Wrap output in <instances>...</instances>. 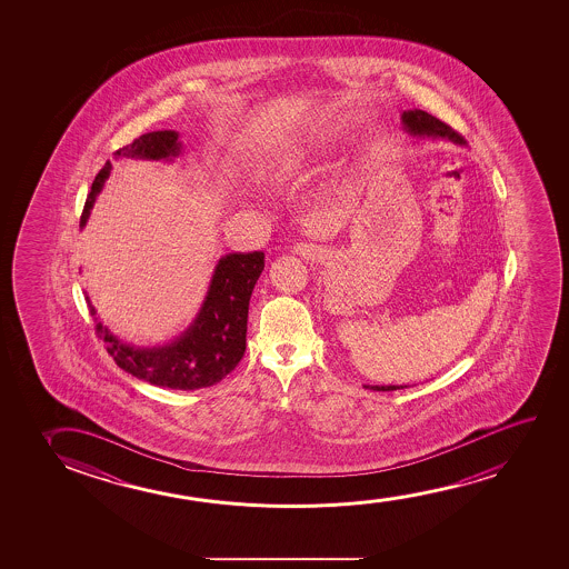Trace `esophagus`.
<instances>
[{
  "mask_svg": "<svg viewBox=\"0 0 569 569\" xmlns=\"http://www.w3.org/2000/svg\"><path fill=\"white\" fill-rule=\"evenodd\" d=\"M293 250H296L299 257L303 258H315L320 254L319 247H315L311 242H299V244H296V249Z\"/></svg>",
  "mask_w": 569,
  "mask_h": 569,
  "instance_id": "obj_1",
  "label": "esophagus"
}]
</instances>
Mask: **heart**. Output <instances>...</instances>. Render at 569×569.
Here are the masks:
<instances>
[{
	"instance_id": "obj_1",
	"label": "heart",
	"mask_w": 569,
	"mask_h": 569,
	"mask_svg": "<svg viewBox=\"0 0 569 569\" xmlns=\"http://www.w3.org/2000/svg\"><path fill=\"white\" fill-rule=\"evenodd\" d=\"M305 161L307 157L305 153H289V156H281L273 159L270 163H264L257 171V179L264 184H281L288 180L296 179L299 172L303 171Z\"/></svg>"
}]
</instances>
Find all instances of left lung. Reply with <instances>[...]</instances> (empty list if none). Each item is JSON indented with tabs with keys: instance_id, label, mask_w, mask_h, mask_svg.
Segmentation results:
<instances>
[{
	"instance_id": "obj_1",
	"label": "left lung",
	"mask_w": 569,
	"mask_h": 569,
	"mask_svg": "<svg viewBox=\"0 0 569 569\" xmlns=\"http://www.w3.org/2000/svg\"><path fill=\"white\" fill-rule=\"evenodd\" d=\"M400 118H402V128H405L406 132L410 133L412 138L449 140L452 141V143H457V146H465V143H467V140H465L460 133L455 132L451 126L445 124L439 118L431 117L426 110H405ZM366 389L400 390L406 389V385H387V387H385V385H382V387H379V385H375V387L366 385Z\"/></svg>"
}]
</instances>
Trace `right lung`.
Listing matches in <instances>:
<instances>
[{"label": "right lung", "mask_w": 569, "mask_h": 569, "mask_svg": "<svg viewBox=\"0 0 569 569\" xmlns=\"http://www.w3.org/2000/svg\"><path fill=\"white\" fill-rule=\"evenodd\" d=\"M182 141L174 130L149 132L130 146L114 151V157L146 159V161H174L180 156ZM112 164L104 163L94 177L91 192L79 227H86L94 200L109 179ZM264 270V252H229L221 257L211 273L208 293L202 307L182 335L163 346H133L112 335L97 319L91 299L86 297L89 312L94 317L97 335L107 342V351L126 373L136 379L167 389L196 390L211 387L231 373L247 350V319L252 289Z\"/></svg>", "instance_id": "obj_1"}]
</instances>
